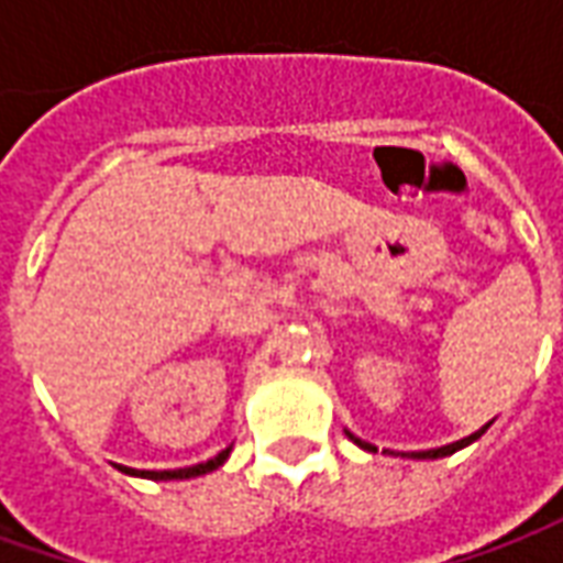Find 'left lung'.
Returning a JSON list of instances; mask_svg holds the SVG:
<instances>
[{
  "mask_svg": "<svg viewBox=\"0 0 563 563\" xmlns=\"http://www.w3.org/2000/svg\"><path fill=\"white\" fill-rule=\"evenodd\" d=\"M488 424H492V422H488ZM488 424H483V428H479V431H473V434H471V437H464V440H455V443H449V446H440V449H424V452H410V455H407V459H446V455H452V452H459V449L471 446L473 440H479V437H483L485 431H488ZM350 440H353L355 446L367 449V452H377V449L371 446V443H365V440H358V437L350 434Z\"/></svg>",
  "mask_w": 563,
  "mask_h": 563,
  "instance_id": "8db88e82",
  "label": "left lung"
}]
</instances>
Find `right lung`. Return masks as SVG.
I'll return each instance as SVG.
<instances>
[{"instance_id":"obj_1","label":"right lung","mask_w":563,"mask_h":563,"mask_svg":"<svg viewBox=\"0 0 563 563\" xmlns=\"http://www.w3.org/2000/svg\"><path fill=\"white\" fill-rule=\"evenodd\" d=\"M229 452H232V446L222 449L220 455H213L210 461H201V464H192V467H177V471H135V467H120V471L129 473V476H144V479H192V476H205V473L222 467Z\"/></svg>"}]
</instances>
